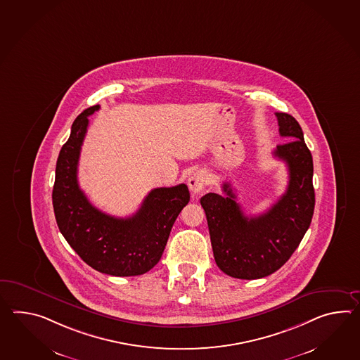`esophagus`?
I'll list each match as a JSON object with an SVG mask.
<instances>
[{
    "mask_svg": "<svg viewBox=\"0 0 360 360\" xmlns=\"http://www.w3.org/2000/svg\"><path fill=\"white\" fill-rule=\"evenodd\" d=\"M207 184H208V178H207L205 172H202V170L193 173L188 178V187L195 196H199L200 193L204 191Z\"/></svg>",
    "mask_w": 360,
    "mask_h": 360,
    "instance_id": "1",
    "label": "esophagus"
}]
</instances>
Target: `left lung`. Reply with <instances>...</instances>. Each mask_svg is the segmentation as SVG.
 <instances>
[{
  "label": "left lung",
  "instance_id": "8db88e82",
  "mask_svg": "<svg viewBox=\"0 0 360 360\" xmlns=\"http://www.w3.org/2000/svg\"><path fill=\"white\" fill-rule=\"evenodd\" d=\"M275 115L280 136L289 139L274 150V156L287 164V191L267 212L253 217L243 213L229 182L222 184L224 195L209 192L200 200L217 266L238 279H261L279 270L300 245L314 214L311 152L296 119L284 112Z\"/></svg>",
  "mask_w": 360,
  "mask_h": 360
}]
</instances>
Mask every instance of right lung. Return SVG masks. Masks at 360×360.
Returning a JSON list of instances; mask_svg holds the SVG:
<instances>
[{
	"label": "right lung",
	"mask_w": 360,
	"mask_h": 360,
	"mask_svg": "<svg viewBox=\"0 0 360 360\" xmlns=\"http://www.w3.org/2000/svg\"><path fill=\"white\" fill-rule=\"evenodd\" d=\"M98 110L96 104L81 112L59 152L53 188L56 224L71 248L96 271L112 276L142 275L160 261L190 192L184 184L153 188L128 218H116L93 207L79 186L77 165L88 116Z\"/></svg>",
	"instance_id": "1"
}]
</instances>
